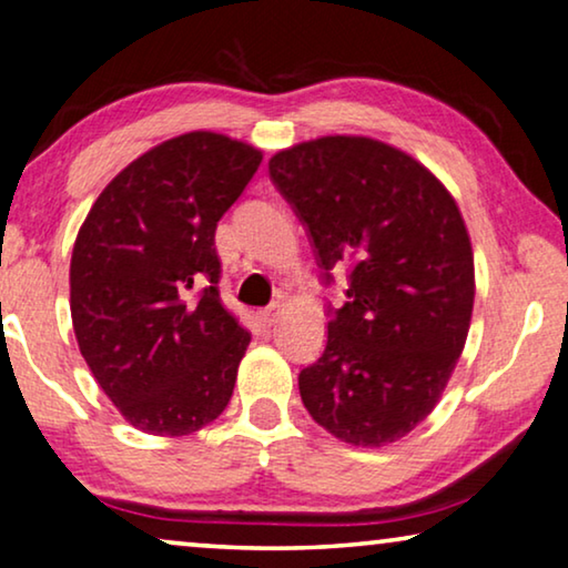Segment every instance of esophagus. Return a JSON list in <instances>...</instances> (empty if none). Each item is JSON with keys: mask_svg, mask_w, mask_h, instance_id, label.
<instances>
[{"mask_svg": "<svg viewBox=\"0 0 568 568\" xmlns=\"http://www.w3.org/2000/svg\"><path fill=\"white\" fill-rule=\"evenodd\" d=\"M257 316H260V322L265 324V326H273V324L277 322V316H281V306H267V308H262Z\"/></svg>", "mask_w": 568, "mask_h": 568, "instance_id": "esophagus-1", "label": "esophagus"}]
</instances>
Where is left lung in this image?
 <instances>
[{
  "mask_svg": "<svg viewBox=\"0 0 568 568\" xmlns=\"http://www.w3.org/2000/svg\"><path fill=\"white\" fill-rule=\"evenodd\" d=\"M326 273L349 262L347 301L298 388L314 422L355 447L409 435L440 402L474 314L460 207L425 164L371 135H322L270 159Z\"/></svg>",
  "mask_w": 568,
  "mask_h": 568,
  "instance_id": "left-lung-1",
  "label": "left lung"
}]
</instances>
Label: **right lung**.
<instances>
[{"label": "right lung", "instance_id": "add662e5", "mask_svg": "<svg viewBox=\"0 0 568 568\" xmlns=\"http://www.w3.org/2000/svg\"><path fill=\"white\" fill-rule=\"evenodd\" d=\"M260 162V149L223 133L174 135L118 172L79 229V353L141 433L193 435L231 402L252 334L221 303L213 239Z\"/></svg>", "mask_w": 568, "mask_h": 568}]
</instances>
